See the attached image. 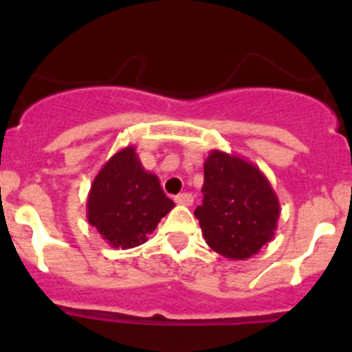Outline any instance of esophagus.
Listing matches in <instances>:
<instances>
[{"label": "esophagus", "instance_id": "esophagus-1", "mask_svg": "<svg viewBox=\"0 0 352 352\" xmlns=\"http://www.w3.org/2000/svg\"><path fill=\"white\" fill-rule=\"evenodd\" d=\"M175 202L180 206H192L194 204V196L190 192H184V194H179V196L175 197Z\"/></svg>", "mask_w": 352, "mask_h": 352}]
</instances>
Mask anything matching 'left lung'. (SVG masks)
Here are the masks:
<instances>
[{"label": "left lung", "instance_id": "1", "mask_svg": "<svg viewBox=\"0 0 352 352\" xmlns=\"http://www.w3.org/2000/svg\"><path fill=\"white\" fill-rule=\"evenodd\" d=\"M202 194L194 214L212 250L243 261L271 242L281 208L271 182L254 163L212 150L204 162Z\"/></svg>", "mask_w": 352, "mask_h": 352}]
</instances>
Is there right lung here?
<instances>
[{
    "label": "right lung",
    "instance_id": "add662e5",
    "mask_svg": "<svg viewBox=\"0 0 352 352\" xmlns=\"http://www.w3.org/2000/svg\"><path fill=\"white\" fill-rule=\"evenodd\" d=\"M155 173L146 172L134 146L117 151L94 179L87 218L113 248L144 243L160 219L173 209Z\"/></svg>",
    "mask_w": 352,
    "mask_h": 352
}]
</instances>
